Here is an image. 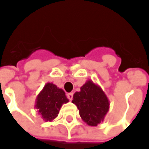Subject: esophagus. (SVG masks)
Here are the masks:
<instances>
[{
	"instance_id": "34e87169",
	"label": "esophagus",
	"mask_w": 149,
	"mask_h": 149,
	"mask_svg": "<svg viewBox=\"0 0 149 149\" xmlns=\"http://www.w3.org/2000/svg\"><path fill=\"white\" fill-rule=\"evenodd\" d=\"M67 97L69 99V100H72V97H73V94L72 93H68L67 94Z\"/></svg>"
}]
</instances>
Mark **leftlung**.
<instances>
[{"label":"left lung","mask_w":149,"mask_h":149,"mask_svg":"<svg viewBox=\"0 0 149 149\" xmlns=\"http://www.w3.org/2000/svg\"><path fill=\"white\" fill-rule=\"evenodd\" d=\"M72 102L77 105L81 119L91 126H97L104 121L110 105L102 88L91 80L86 81L80 91L75 93Z\"/></svg>","instance_id":"8db88e82"}]
</instances>
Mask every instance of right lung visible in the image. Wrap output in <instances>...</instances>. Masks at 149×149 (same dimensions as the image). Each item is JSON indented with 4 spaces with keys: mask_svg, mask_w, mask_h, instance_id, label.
<instances>
[{
    "mask_svg": "<svg viewBox=\"0 0 149 149\" xmlns=\"http://www.w3.org/2000/svg\"><path fill=\"white\" fill-rule=\"evenodd\" d=\"M68 101L62 89L53 83L48 82L36 96L35 108L44 121H52L58 117L62 105Z\"/></svg>",
    "mask_w": 149,
    "mask_h": 149,
    "instance_id": "obj_1",
    "label": "right lung"
}]
</instances>
